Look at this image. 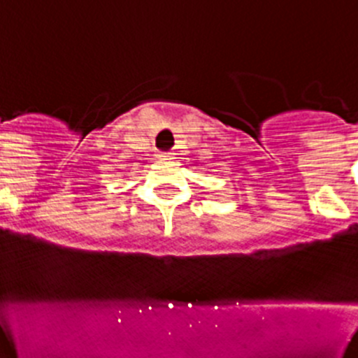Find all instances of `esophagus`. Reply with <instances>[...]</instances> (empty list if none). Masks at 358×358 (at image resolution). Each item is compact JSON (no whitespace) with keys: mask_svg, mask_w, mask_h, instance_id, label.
<instances>
[{"mask_svg":"<svg viewBox=\"0 0 358 358\" xmlns=\"http://www.w3.org/2000/svg\"><path fill=\"white\" fill-rule=\"evenodd\" d=\"M161 159H173V152H168V154H159Z\"/></svg>","mask_w":358,"mask_h":358,"instance_id":"34e87169","label":"esophagus"}]
</instances>
